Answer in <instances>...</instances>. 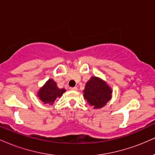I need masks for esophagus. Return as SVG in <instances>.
<instances>
[{
    "instance_id": "obj_1",
    "label": "esophagus",
    "mask_w": 155,
    "mask_h": 155,
    "mask_svg": "<svg viewBox=\"0 0 155 155\" xmlns=\"http://www.w3.org/2000/svg\"><path fill=\"white\" fill-rule=\"evenodd\" d=\"M70 90H73V91H76V90H77L78 89H77V87H71Z\"/></svg>"
}]
</instances>
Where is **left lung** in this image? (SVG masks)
Returning a JSON list of instances; mask_svg holds the SVG:
<instances>
[{
  "instance_id": "left-lung-1",
  "label": "left lung",
  "mask_w": 155,
  "mask_h": 155,
  "mask_svg": "<svg viewBox=\"0 0 155 155\" xmlns=\"http://www.w3.org/2000/svg\"><path fill=\"white\" fill-rule=\"evenodd\" d=\"M84 97L95 109L103 108L111 99V87L101 78L92 76L85 84Z\"/></svg>"
}]
</instances>
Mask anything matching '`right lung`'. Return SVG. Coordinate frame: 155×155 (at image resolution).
I'll return each instance as SVG.
<instances>
[{"label": "right lung", "instance_id": "right-lung-1", "mask_svg": "<svg viewBox=\"0 0 155 155\" xmlns=\"http://www.w3.org/2000/svg\"><path fill=\"white\" fill-rule=\"evenodd\" d=\"M65 91V89H60L54 80L49 79L39 89L37 96L44 104L53 105L55 100L61 97Z\"/></svg>", "mask_w": 155, "mask_h": 155}]
</instances>
